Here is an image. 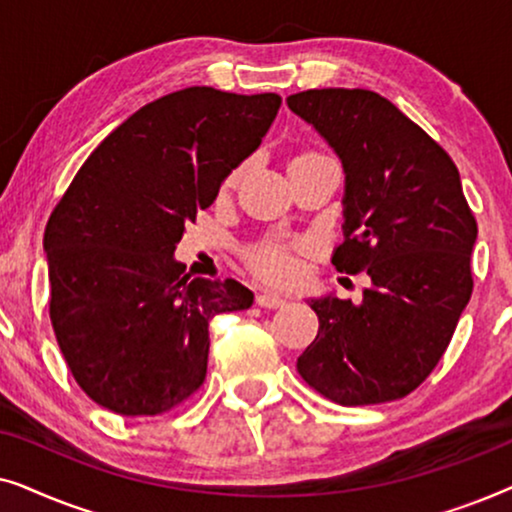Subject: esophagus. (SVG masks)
<instances>
[{
    "mask_svg": "<svg viewBox=\"0 0 512 512\" xmlns=\"http://www.w3.org/2000/svg\"><path fill=\"white\" fill-rule=\"evenodd\" d=\"M256 303L261 307H268V310H277V307H284L289 300L284 296H279V293H272V291H263L256 296Z\"/></svg>",
    "mask_w": 512,
    "mask_h": 512,
    "instance_id": "1",
    "label": "esophagus"
}]
</instances>
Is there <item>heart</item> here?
<instances>
[{"label": "heart", "mask_w": 512, "mask_h": 512, "mask_svg": "<svg viewBox=\"0 0 512 512\" xmlns=\"http://www.w3.org/2000/svg\"><path fill=\"white\" fill-rule=\"evenodd\" d=\"M310 156H321L317 151H303L298 158H310ZM296 158V160H298ZM240 170L230 174L228 184H235L240 179ZM251 268H254L258 275L265 279H272V282H289L298 275V256L296 247H286V244H265L251 256Z\"/></svg>", "instance_id": "1"}]
</instances>
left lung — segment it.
<instances>
[{
    "label": "left lung",
    "mask_w": 512,
    "mask_h": 512,
    "mask_svg": "<svg viewBox=\"0 0 512 512\" xmlns=\"http://www.w3.org/2000/svg\"><path fill=\"white\" fill-rule=\"evenodd\" d=\"M286 104L345 170V242L333 265L370 277L361 305L333 293L307 300L319 333L298 356V373L333 403L396 401L438 366L471 300L478 223L459 170L443 146L373 90H305Z\"/></svg>",
    "instance_id": "left-lung-1"
}]
</instances>
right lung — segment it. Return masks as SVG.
<instances>
[{"label": "right lung", "mask_w": 512, "mask_h": 512, "mask_svg": "<svg viewBox=\"0 0 512 512\" xmlns=\"http://www.w3.org/2000/svg\"><path fill=\"white\" fill-rule=\"evenodd\" d=\"M282 97L209 86L149 102L76 172L44 233L51 324L79 387L125 417L177 408L207 375L209 319L247 310L235 279L184 275L174 249L275 121Z\"/></svg>", "instance_id": "add662e5"}]
</instances>
